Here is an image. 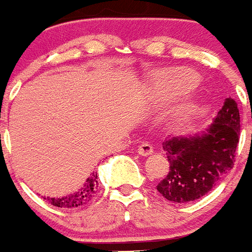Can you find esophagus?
<instances>
[{
    "instance_id": "1",
    "label": "esophagus",
    "mask_w": 252,
    "mask_h": 252,
    "mask_svg": "<svg viewBox=\"0 0 252 252\" xmlns=\"http://www.w3.org/2000/svg\"><path fill=\"white\" fill-rule=\"evenodd\" d=\"M138 153H139L140 156H143V157L151 156V154L153 153V147H152L151 144H148V143H143V144H140V146L138 147Z\"/></svg>"
}]
</instances>
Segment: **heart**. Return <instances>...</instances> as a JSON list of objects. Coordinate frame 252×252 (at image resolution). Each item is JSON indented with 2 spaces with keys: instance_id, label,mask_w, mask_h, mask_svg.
I'll list each match as a JSON object with an SVG mask.
<instances>
[{
  "instance_id": "obj_1",
  "label": "heart",
  "mask_w": 252,
  "mask_h": 252,
  "mask_svg": "<svg viewBox=\"0 0 252 252\" xmlns=\"http://www.w3.org/2000/svg\"><path fill=\"white\" fill-rule=\"evenodd\" d=\"M199 76L192 70L168 69L162 70L151 78V89L153 98L159 103L169 101L188 90L193 89L198 84ZM194 105L191 101H185L180 105L178 117L181 119L193 114Z\"/></svg>"
}]
</instances>
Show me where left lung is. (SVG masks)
I'll return each mask as SVG.
<instances>
[{"mask_svg":"<svg viewBox=\"0 0 252 252\" xmlns=\"http://www.w3.org/2000/svg\"><path fill=\"white\" fill-rule=\"evenodd\" d=\"M239 139V108L232 98H227L206 131L163 142L169 172L157 185L158 192L176 203L205 196L232 169Z\"/></svg>","mask_w":252,"mask_h":252,"instance_id":"obj_1","label":"left lung"}]
</instances>
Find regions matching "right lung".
<instances>
[{"mask_svg":"<svg viewBox=\"0 0 252 252\" xmlns=\"http://www.w3.org/2000/svg\"><path fill=\"white\" fill-rule=\"evenodd\" d=\"M96 189H98V176L96 173H93L92 177L88 178L87 182L84 183L78 191H74L72 193L65 197H60V198H49L47 201L56 207H80L92 201Z\"/></svg>","mask_w":252,"mask_h":252,"instance_id":"add662e5","label":"right lung"}]
</instances>
